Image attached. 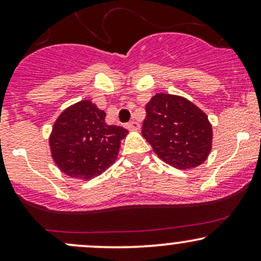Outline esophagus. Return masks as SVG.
<instances>
[{
  "mask_svg": "<svg viewBox=\"0 0 261 261\" xmlns=\"http://www.w3.org/2000/svg\"><path fill=\"white\" fill-rule=\"evenodd\" d=\"M126 127L131 131H137V130H140V124L137 121H130L126 125Z\"/></svg>",
  "mask_w": 261,
  "mask_h": 261,
  "instance_id": "34e87169",
  "label": "esophagus"
}]
</instances>
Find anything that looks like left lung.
Returning a JSON list of instances; mask_svg holds the SVG:
<instances>
[{
  "label": "left lung",
  "mask_w": 261,
  "mask_h": 261,
  "mask_svg": "<svg viewBox=\"0 0 261 261\" xmlns=\"http://www.w3.org/2000/svg\"><path fill=\"white\" fill-rule=\"evenodd\" d=\"M142 136L162 161L178 169L200 166L212 147V126L206 114L185 98L166 93L146 104Z\"/></svg>",
  "instance_id": "obj_1"
}]
</instances>
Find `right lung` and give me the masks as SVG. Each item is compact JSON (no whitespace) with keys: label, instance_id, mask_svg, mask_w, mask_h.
Wrapping results in <instances>:
<instances>
[{"label":"right lung","instance_id":"obj_1","mask_svg":"<svg viewBox=\"0 0 261 261\" xmlns=\"http://www.w3.org/2000/svg\"><path fill=\"white\" fill-rule=\"evenodd\" d=\"M106 113L91 100H81L61 113L49 143L53 160L61 172L89 180L115 162L126 128L108 125Z\"/></svg>","mask_w":261,"mask_h":261}]
</instances>
